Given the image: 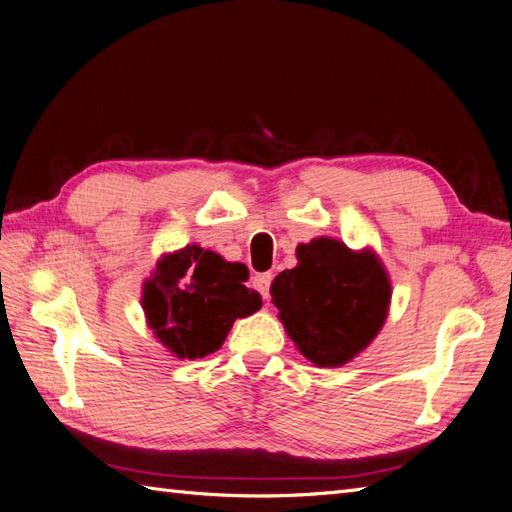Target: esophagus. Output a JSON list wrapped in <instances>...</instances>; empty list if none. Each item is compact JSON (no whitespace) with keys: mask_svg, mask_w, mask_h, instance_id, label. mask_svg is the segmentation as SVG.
<instances>
[{"mask_svg":"<svg viewBox=\"0 0 512 512\" xmlns=\"http://www.w3.org/2000/svg\"><path fill=\"white\" fill-rule=\"evenodd\" d=\"M270 283H272V275L270 272H261V275H257L255 279H253V288L264 296V299H268L270 296Z\"/></svg>","mask_w":512,"mask_h":512,"instance_id":"34e87169","label":"esophagus"}]
</instances>
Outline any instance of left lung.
<instances>
[{"label": "left lung", "instance_id": "1", "mask_svg": "<svg viewBox=\"0 0 512 512\" xmlns=\"http://www.w3.org/2000/svg\"><path fill=\"white\" fill-rule=\"evenodd\" d=\"M299 264L270 285L272 303L294 347L320 368L360 355L382 331L390 277L373 248L353 251L334 237L296 246Z\"/></svg>", "mask_w": 512, "mask_h": 512}]
</instances>
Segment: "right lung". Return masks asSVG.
<instances>
[{
	"label": "right lung",
	"instance_id": "right-lung-1",
	"mask_svg": "<svg viewBox=\"0 0 512 512\" xmlns=\"http://www.w3.org/2000/svg\"><path fill=\"white\" fill-rule=\"evenodd\" d=\"M246 279L244 264L198 244L163 253L141 290L146 325L178 360L205 358L222 347L237 318L261 307Z\"/></svg>",
	"mask_w": 512,
	"mask_h": 512
}]
</instances>
